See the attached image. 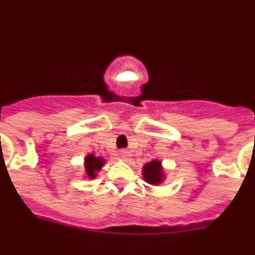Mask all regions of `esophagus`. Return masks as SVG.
Listing matches in <instances>:
<instances>
[{
	"mask_svg": "<svg viewBox=\"0 0 255 255\" xmlns=\"http://www.w3.org/2000/svg\"><path fill=\"white\" fill-rule=\"evenodd\" d=\"M120 157L124 162H130L131 161V155H130L129 152H126V150H121Z\"/></svg>",
	"mask_w": 255,
	"mask_h": 255,
	"instance_id": "esophagus-1",
	"label": "esophagus"
}]
</instances>
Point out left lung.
<instances>
[{
  "label": "left lung",
  "instance_id": "left-lung-1",
  "mask_svg": "<svg viewBox=\"0 0 255 255\" xmlns=\"http://www.w3.org/2000/svg\"><path fill=\"white\" fill-rule=\"evenodd\" d=\"M141 175L143 179L150 184V185H161L162 182L166 180V172L162 166V162L158 159H153V161L148 162L141 168Z\"/></svg>",
  "mask_w": 255,
  "mask_h": 255
}]
</instances>
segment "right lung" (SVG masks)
Here are the masks:
<instances>
[{
  "label": "right lung",
  "mask_w": 255,
  "mask_h": 255,
  "mask_svg": "<svg viewBox=\"0 0 255 255\" xmlns=\"http://www.w3.org/2000/svg\"><path fill=\"white\" fill-rule=\"evenodd\" d=\"M106 164V159L102 157H96V155L92 153V154L85 155L84 158V170H85V177L88 179H96L97 173L102 170V167Z\"/></svg>",
  "instance_id": "obj_1"
}]
</instances>
